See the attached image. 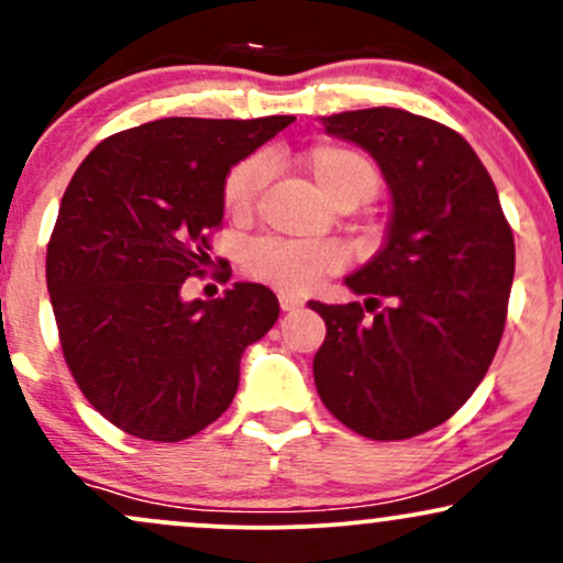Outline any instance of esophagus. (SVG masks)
<instances>
[{
	"label": "esophagus",
	"instance_id": "esophagus-1",
	"mask_svg": "<svg viewBox=\"0 0 563 563\" xmlns=\"http://www.w3.org/2000/svg\"><path fill=\"white\" fill-rule=\"evenodd\" d=\"M277 299H280L283 312H294V309H299L301 303H303L299 296H294V294H280V296H277Z\"/></svg>",
	"mask_w": 563,
	"mask_h": 563
}]
</instances>
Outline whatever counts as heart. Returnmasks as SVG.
<instances>
[{"label": "heart", "instance_id": "1", "mask_svg": "<svg viewBox=\"0 0 563 563\" xmlns=\"http://www.w3.org/2000/svg\"><path fill=\"white\" fill-rule=\"evenodd\" d=\"M301 169L309 174L322 198L333 206L365 203L378 192L380 174L371 156L341 142H320L299 156ZM269 166L262 156L243 158L224 179V209L232 219L254 214L262 187L267 185ZM346 254L341 245L328 241H294V238H260L245 249L243 269L254 280L267 283L280 294H307L320 277L339 273Z\"/></svg>", "mask_w": 563, "mask_h": 563}]
</instances>
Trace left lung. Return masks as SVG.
<instances>
[{
    "label": "left lung",
    "instance_id": "8db88e82",
    "mask_svg": "<svg viewBox=\"0 0 563 563\" xmlns=\"http://www.w3.org/2000/svg\"><path fill=\"white\" fill-rule=\"evenodd\" d=\"M322 126L371 153L389 185L391 219L378 254L344 277L365 307L309 301L328 328L314 386L357 434L410 439L448 421L493 363L514 232L493 177L450 126L399 108L333 113ZM380 298L387 307L376 310Z\"/></svg>",
    "mask_w": 563,
    "mask_h": 563
}]
</instances>
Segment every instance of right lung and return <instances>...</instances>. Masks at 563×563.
<instances>
[{
    "mask_svg": "<svg viewBox=\"0 0 563 563\" xmlns=\"http://www.w3.org/2000/svg\"><path fill=\"white\" fill-rule=\"evenodd\" d=\"M294 115L161 119L81 161L47 245L60 346L89 405L126 434L179 442L228 410L245 346L280 314L260 283L183 299L203 273L224 179Z\"/></svg>",
    "mask_w": 563,
    "mask_h": 563,
    "instance_id": "obj_1",
    "label": "right lung"
}]
</instances>
